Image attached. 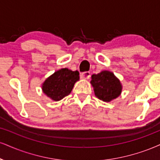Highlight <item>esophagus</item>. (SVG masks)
<instances>
[{
	"mask_svg": "<svg viewBox=\"0 0 160 160\" xmlns=\"http://www.w3.org/2000/svg\"><path fill=\"white\" fill-rule=\"evenodd\" d=\"M81 77L82 78H84V79H88V78L90 77V72H84L81 74Z\"/></svg>",
	"mask_w": 160,
	"mask_h": 160,
	"instance_id": "1",
	"label": "esophagus"
}]
</instances>
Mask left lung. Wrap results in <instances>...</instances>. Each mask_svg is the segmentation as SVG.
Returning <instances> with one entry per match:
<instances>
[{"label":"left lung","mask_w":160,"mask_h":160,"mask_svg":"<svg viewBox=\"0 0 160 160\" xmlns=\"http://www.w3.org/2000/svg\"><path fill=\"white\" fill-rule=\"evenodd\" d=\"M90 84L96 97L105 102L116 99L122 91L120 80L109 70H102L99 73L92 75Z\"/></svg>","instance_id":"1"}]
</instances>
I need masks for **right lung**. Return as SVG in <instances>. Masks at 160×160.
Returning a JSON list of instances; mask_svg holds the SVG:
<instances>
[{"mask_svg": "<svg viewBox=\"0 0 160 160\" xmlns=\"http://www.w3.org/2000/svg\"><path fill=\"white\" fill-rule=\"evenodd\" d=\"M78 80V71L62 68L47 78L43 82L41 88L47 97L53 101L58 102L70 93L75 83Z\"/></svg>", "mask_w": 160, "mask_h": 160, "instance_id": "obj_1", "label": "right lung"}]
</instances>
